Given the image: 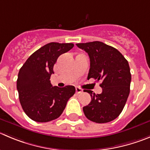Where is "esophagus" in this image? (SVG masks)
<instances>
[{"mask_svg": "<svg viewBox=\"0 0 150 150\" xmlns=\"http://www.w3.org/2000/svg\"><path fill=\"white\" fill-rule=\"evenodd\" d=\"M75 89H76L77 94H79V93H81V92H83V89H81V88L78 87V86H77V87L75 88Z\"/></svg>", "mask_w": 150, "mask_h": 150, "instance_id": "obj_1", "label": "esophagus"}]
</instances>
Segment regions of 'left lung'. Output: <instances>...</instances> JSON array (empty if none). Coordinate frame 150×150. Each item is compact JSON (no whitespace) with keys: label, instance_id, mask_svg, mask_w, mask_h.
Wrapping results in <instances>:
<instances>
[{"label":"left lung","instance_id":"obj_1","mask_svg":"<svg viewBox=\"0 0 150 150\" xmlns=\"http://www.w3.org/2000/svg\"><path fill=\"white\" fill-rule=\"evenodd\" d=\"M88 53L90 69L87 79L102 80L100 94H90L92 100L83 107L88 119L103 124L118 117L126 104L130 91L131 73L128 61L117 50L100 41L77 43Z\"/></svg>","mask_w":150,"mask_h":150}]
</instances>
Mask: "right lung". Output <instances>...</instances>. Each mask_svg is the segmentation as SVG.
<instances>
[{
	"label": "right lung",
	"mask_w": 150,
	"mask_h": 150,
	"mask_svg": "<svg viewBox=\"0 0 150 150\" xmlns=\"http://www.w3.org/2000/svg\"><path fill=\"white\" fill-rule=\"evenodd\" d=\"M73 47L71 43H47L31 54L20 69L17 80L19 100L33 121L43 123L58 118L75 94V86H52L50 80L58 57Z\"/></svg>",
	"instance_id": "obj_1"
}]
</instances>
